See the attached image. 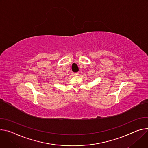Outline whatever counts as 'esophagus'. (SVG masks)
I'll return each mask as SVG.
<instances>
[{
	"mask_svg": "<svg viewBox=\"0 0 148 148\" xmlns=\"http://www.w3.org/2000/svg\"><path fill=\"white\" fill-rule=\"evenodd\" d=\"M78 75H79L78 73H72V75L73 76H77Z\"/></svg>",
	"mask_w": 148,
	"mask_h": 148,
	"instance_id": "obj_1",
	"label": "esophagus"
}]
</instances>
